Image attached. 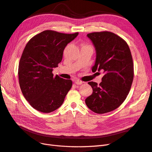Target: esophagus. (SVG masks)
I'll return each mask as SVG.
<instances>
[{
    "label": "esophagus",
    "instance_id": "obj_1",
    "mask_svg": "<svg viewBox=\"0 0 152 152\" xmlns=\"http://www.w3.org/2000/svg\"><path fill=\"white\" fill-rule=\"evenodd\" d=\"M75 83L77 85H80V84H82V83H83V82H82V81L80 80H75Z\"/></svg>",
    "mask_w": 152,
    "mask_h": 152
}]
</instances>
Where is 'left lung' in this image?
I'll list each match as a JSON object with an SVG mask.
<instances>
[{"label":"left lung","instance_id":"left-lung-1","mask_svg":"<svg viewBox=\"0 0 152 152\" xmlns=\"http://www.w3.org/2000/svg\"><path fill=\"white\" fill-rule=\"evenodd\" d=\"M96 50V61L92 72L102 71V82H89L93 94L85 102L94 113L112 112L124 102L134 78V65L127 42L110 31L93 32L87 35Z\"/></svg>","mask_w":152,"mask_h":152}]
</instances>
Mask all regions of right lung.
Listing matches in <instances>:
<instances>
[{
  "mask_svg": "<svg viewBox=\"0 0 152 152\" xmlns=\"http://www.w3.org/2000/svg\"><path fill=\"white\" fill-rule=\"evenodd\" d=\"M78 35L45 30L26 44L18 66L19 84L27 102L38 111L50 113L60 107L71 89L72 81L54 77L53 68L61 61L66 45Z\"/></svg>",
  "mask_w": 152,
  "mask_h": 152,
  "instance_id": "right-lung-1",
  "label": "right lung"
}]
</instances>
